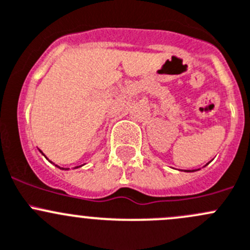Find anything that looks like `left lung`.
Segmentation results:
<instances>
[{
  "instance_id": "1",
  "label": "left lung",
  "mask_w": 250,
  "mask_h": 250,
  "mask_svg": "<svg viewBox=\"0 0 250 250\" xmlns=\"http://www.w3.org/2000/svg\"><path fill=\"white\" fill-rule=\"evenodd\" d=\"M185 172H195V170H185Z\"/></svg>"
}]
</instances>
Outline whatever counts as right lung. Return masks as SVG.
Here are the masks:
<instances>
[{"instance_id": "add662e5", "label": "right lung", "mask_w": 250, "mask_h": 250, "mask_svg": "<svg viewBox=\"0 0 250 250\" xmlns=\"http://www.w3.org/2000/svg\"><path fill=\"white\" fill-rule=\"evenodd\" d=\"M39 150H40V148H39ZM40 152H41L42 153V155H43V152H42V151L41 150H40ZM44 156V155H43ZM47 158V157H46ZM55 167H58V168H60L59 167V166H57V165H55ZM78 167H82V166H77V167H75V168H78ZM60 169H69V168H60Z\"/></svg>"}]
</instances>
